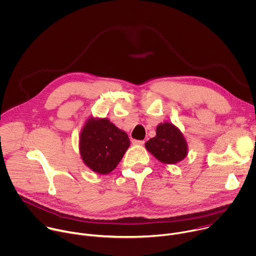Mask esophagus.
Returning <instances> with one entry per match:
<instances>
[{
  "mask_svg": "<svg viewBox=\"0 0 256 256\" xmlns=\"http://www.w3.org/2000/svg\"><path fill=\"white\" fill-rule=\"evenodd\" d=\"M144 140H132V143L134 144V145H142V144H144Z\"/></svg>",
  "mask_w": 256,
  "mask_h": 256,
  "instance_id": "34e87169",
  "label": "esophagus"
}]
</instances>
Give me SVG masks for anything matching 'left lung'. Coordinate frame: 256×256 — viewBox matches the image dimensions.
Here are the masks:
<instances>
[{
    "mask_svg": "<svg viewBox=\"0 0 256 256\" xmlns=\"http://www.w3.org/2000/svg\"><path fill=\"white\" fill-rule=\"evenodd\" d=\"M146 149L164 164H174L188 156V143L180 130L170 122L160 124L156 135L145 143Z\"/></svg>",
    "mask_w": 256,
    "mask_h": 256,
    "instance_id": "obj_1",
    "label": "left lung"
}]
</instances>
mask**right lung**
I'll list each match as a JSON object with an SVG mask.
<instances>
[{"label":"right lung","mask_w":256,"mask_h":256,"mask_svg":"<svg viewBox=\"0 0 256 256\" xmlns=\"http://www.w3.org/2000/svg\"><path fill=\"white\" fill-rule=\"evenodd\" d=\"M129 146L128 135L107 118L88 119L80 132L82 160L98 174H108L114 170Z\"/></svg>","instance_id":"1"}]
</instances>
